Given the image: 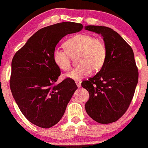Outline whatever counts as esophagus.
I'll return each mask as SVG.
<instances>
[{"instance_id":"obj_1","label":"esophagus","mask_w":148,"mask_h":148,"mask_svg":"<svg viewBox=\"0 0 148 148\" xmlns=\"http://www.w3.org/2000/svg\"><path fill=\"white\" fill-rule=\"evenodd\" d=\"M76 85H77L78 88H81V81H76Z\"/></svg>"}]
</instances>
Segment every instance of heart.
Masks as SVG:
<instances>
[{"label": "heart", "instance_id": "1", "mask_svg": "<svg viewBox=\"0 0 148 148\" xmlns=\"http://www.w3.org/2000/svg\"><path fill=\"white\" fill-rule=\"evenodd\" d=\"M65 49L56 47L52 53L55 65L63 71L71 67L70 56L78 54L79 66L65 74V77L74 81H81L92 74V70L98 71L104 65L107 58V49L104 42L91 35L79 34L65 41Z\"/></svg>", "mask_w": 148, "mask_h": 148}]
</instances>
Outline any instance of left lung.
Listing matches in <instances>:
<instances>
[{"label": "left lung", "mask_w": 148, "mask_h": 148, "mask_svg": "<svg viewBox=\"0 0 148 148\" xmlns=\"http://www.w3.org/2000/svg\"><path fill=\"white\" fill-rule=\"evenodd\" d=\"M85 29L101 34L107 58L101 70L81 85L90 94L85 110L93 120L108 124L116 121L129 108L138 79L132 49L116 32L104 26Z\"/></svg>", "instance_id": "left-lung-1"}]
</instances>
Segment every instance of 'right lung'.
Masks as SVG:
<instances>
[{
	"label": "right lung",
	"instance_id": "obj_1",
	"mask_svg": "<svg viewBox=\"0 0 148 148\" xmlns=\"http://www.w3.org/2000/svg\"><path fill=\"white\" fill-rule=\"evenodd\" d=\"M83 27L81 23L63 22L42 28L12 59L10 81L12 95L23 114L38 127L56 125L78 88L70 79L55 84L60 70L53 61L52 53L63 37Z\"/></svg>",
	"mask_w": 148,
	"mask_h": 148
}]
</instances>
